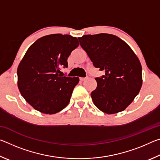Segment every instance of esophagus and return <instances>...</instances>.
<instances>
[{"label":"esophagus","mask_w":160,"mask_h":160,"mask_svg":"<svg viewBox=\"0 0 160 160\" xmlns=\"http://www.w3.org/2000/svg\"><path fill=\"white\" fill-rule=\"evenodd\" d=\"M86 79H87V78H82V77L80 78V80L81 81H84L85 80H86Z\"/></svg>","instance_id":"34e87169"}]
</instances>
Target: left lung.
<instances>
[{"label":"left lung","mask_w":160,"mask_h":160,"mask_svg":"<svg viewBox=\"0 0 160 160\" xmlns=\"http://www.w3.org/2000/svg\"><path fill=\"white\" fill-rule=\"evenodd\" d=\"M94 67L105 74L95 78L97 86L91 97L102 112H122L133 101L142 87V66L131 48L120 38L101 33L78 38Z\"/></svg>","instance_id":"left-lung-1"}]
</instances>
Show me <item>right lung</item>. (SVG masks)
Listing matches in <instances>:
<instances>
[{
    "mask_svg": "<svg viewBox=\"0 0 160 160\" xmlns=\"http://www.w3.org/2000/svg\"><path fill=\"white\" fill-rule=\"evenodd\" d=\"M78 46L76 37L54 34L39 38L27 51L18 68V85L34 109L53 114L68 104L79 78L58 73L61 67H68V58Z\"/></svg>",
    "mask_w": 160,
    "mask_h": 160,
    "instance_id": "obj_1",
    "label": "right lung"
}]
</instances>
